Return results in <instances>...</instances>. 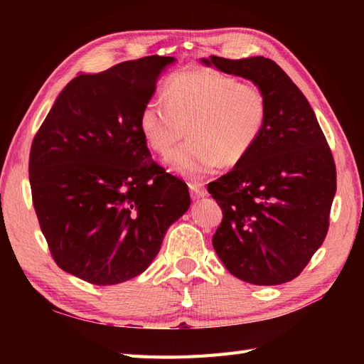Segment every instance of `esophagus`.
I'll list each match as a JSON object with an SVG mask.
<instances>
[{"instance_id":"esophagus-1","label":"esophagus","mask_w":364,"mask_h":364,"mask_svg":"<svg viewBox=\"0 0 364 364\" xmlns=\"http://www.w3.org/2000/svg\"><path fill=\"white\" fill-rule=\"evenodd\" d=\"M188 188H190V194L193 199H199V197L206 196V188L202 182L191 181V182H188Z\"/></svg>"}]
</instances>
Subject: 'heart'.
<instances>
[{"mask_svg": "<svg viewBox=\"0 0 364 364\" xmlns=\"http://www.w3.org/2000/svg\"><path fill=\"white\" fill-rule=\"evenodd\" d=\"M267 119V100L252 82L214 70L174 74L164 100L151 98L141 109L139 130L147 146L167 153L185 135L190 139L170 153V167L183 176H202L237 165L258 142Z\"/></svg>", "mask_w": 364, "mask_h": 364, "instance_id": "1", "label": "heart"}]
</instances>
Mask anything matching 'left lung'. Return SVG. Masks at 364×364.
Segmentation results:
<instances>
[{"mask_svg":"<svg viewBox=\"0 0 364 364\" xmlns=\"http://www.w3.org/2000/svg\"><path fill=\"white\" fill-rule=\"evenodd\" d=\"M205 63L258 85L267 119L249 155L208 183L223 211L213 246L241 281L278 285L299 277L329 228L336 164L313 109L279 65L266 58Z\"/></svg>","mask_w":364,"mask_h":364,"instance_id":"left-lung-1","label":"left lung"}]
</instances>
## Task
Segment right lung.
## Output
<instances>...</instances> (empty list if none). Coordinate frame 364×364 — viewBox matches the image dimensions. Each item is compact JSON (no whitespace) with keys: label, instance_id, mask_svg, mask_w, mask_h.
<instances>
[{"label":"right lung","instance_id":"obj_1","mask_svg":"<svg viewBox=\"0 0 364 364\" xmlns=\"http://www.w3.org/2000/svg\"><path fill=\"white\" fill-rule=\"evenodd\" d=\"M174 58L73 79L31 142L33 206L58 266L94 285L138 277L190 208L186 183L151 159L139 114Z\"/></svg>","mask_w":364,"mask_h":364}]
</instances>
